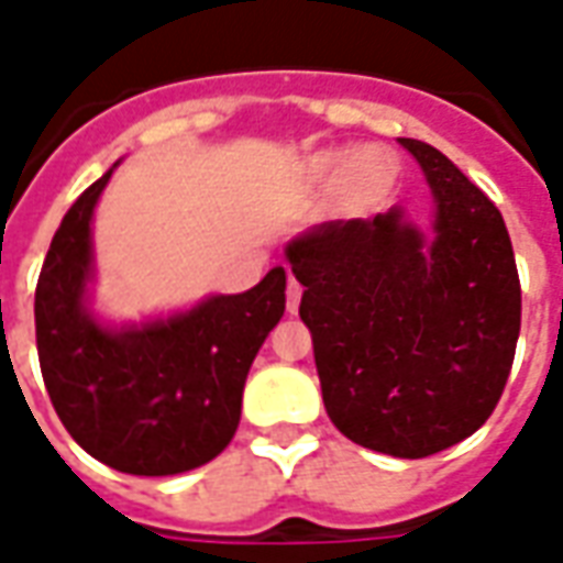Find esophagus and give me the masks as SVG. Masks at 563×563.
I'll return each mask as SVG.
<instances>
[{
    "instance_id": "esophagus-1",
    "label": "esophagus",
    "mask_w": 563,
    "mask_h": 563,
    "mask_svg": "<svg viewBox=\"0 0 563 563\" xmlns=\"http://www.w3.org/2000/svg\"><path fill=\"white\" fill-rule=\"evenodd\" d=\"M286 307H289V313H295L298 310V301H301V283L295 280V277H289V286H286Z\"/></svg>"
}]
</instances>
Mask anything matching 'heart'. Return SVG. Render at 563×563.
Listing matches in <instances>:
<instances>
[{
    "label": "heart",
    "instance_id": "b5f03b06",
    "mask_svg": "<svg viewBox=\"0 0 563 563\" xmlns=\"http://www.w3.org/2000/svg\"><path fill=\"white\" fill-rule=\"evenodd\" d=\"M346 172V180L355 186V189H367L379 180L383 174V165H379V153L374 147H362L355 150L353 156H346L341 150H329L322 153L317 159L310 162V174L317 180H331L338 174Z\"/></svg>",
    "mask_w": 563,
    "mask_h": 563
}]
</instances>
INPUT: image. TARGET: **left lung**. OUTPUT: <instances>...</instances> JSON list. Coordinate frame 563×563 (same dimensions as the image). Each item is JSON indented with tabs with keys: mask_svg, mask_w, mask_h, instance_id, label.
Wrapping results in <instances>:
<instances>
[{
	"mask_svg": "<svg viewBox=\"0 0 563 563\" xmlns=\"http://www.w3.org/2000/svg\"><path fill=\"white\" fill-rule=\"evenodd\" d=\"M434 196L431 232L401 205L286 244L322 401L343 437L424 459L471 437L507 386L521 286L500 210L431 144L398 139Z\"/></svg>",
	"mask_w": 563,
	"mask_h": 563,
	"instance_id": "8db88e82",
	"label": "left lung"
}]
</instances>
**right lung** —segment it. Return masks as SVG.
Returning <instances> with one entry per match:
<instances>
[{"mask_svg": "<svg viewBox=\"0 0 563 563\" xmlns=\"http://www.w3.org/2000/svg\"><path fill=\"white\" fill-rule=\"evenodd\" d=\"M114 162L59 222L35 286V341L56 416L80 446L135 476L196 471L232 443L250 365L286 310V271L241 295L111 325L92 313V213Z\"/></svg>", "mask_w": 563, "mask_h": 563, "instance_id": "obj_1", "label": "right lung"}]
</instances>
